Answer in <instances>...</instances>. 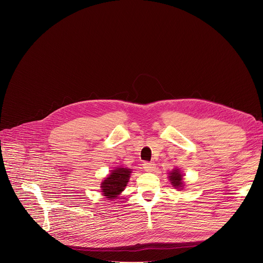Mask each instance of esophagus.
I'll return each instance as SVG.
<instances>
[{"label": "esophagus", "instance_id": "esophagus-1", "mask_svg": "<svg viewBox=\"0 0 263 263\" xmlns=\"http://www.w3.org/2000/svg\"><path fill=\"white\" fill-rule=\"evenodd\" d=\"M143 169L146 171V172H153L155 169H156V165L155 163L153 162H145L143 164Z\"/></svg>", "mask_w": 263, "mask_h": 263}]
</instances>
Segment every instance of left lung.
Returning a JSON list of instances; mask_svg holds the SVG:
<instances>
[{
	"instance_id": "obj_1",
	"label": "left lung",
	"mask_w": 263,
	"mask_h": 263,
	"mask_svg": "<svg viewBox=\"0 0 263 263\" xmlns=\"http://www.w3.org/2000/svg\"><path fill=\"white\" fill-rule=\"evenodd\" d=\"M169 179L171 181V184L175 187V189H180L183 187V180H182V174L180 173L179 169L175 168L173 171L170 172L169 175Z\"/></svg>"
}]
</instances>
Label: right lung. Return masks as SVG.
Returning a JSON list of instances; mask_svg holds the SVG:
<instances>
[{"label": "right lung", "instance_id": "add662e5", "mask_svg": "<svg viewBox=\"0 0 263 263\" xmlns=\"http://www.w3.org/2000/svg\"><path fill=\"white\" fill-rule=\"evenodd\" d=\"M131 173V169L123 167L111 170L110 174L101 182L102 196L106 197V199L117 198L126 187Z\"/></svg>", "mask_w": 263, "mask_h": 263}]
</instances>
